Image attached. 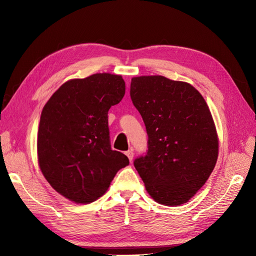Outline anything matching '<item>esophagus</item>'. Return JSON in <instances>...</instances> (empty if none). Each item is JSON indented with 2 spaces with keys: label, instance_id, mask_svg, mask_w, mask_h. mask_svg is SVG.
<instances>
[{
  "label": "esophagus",
  "instance_id": "1",
  "mask_svg": "<svg viewBox=\"0 0 256 256\" xmlns=\"http://www.w3.org/2000/svg\"><path fill=\"white\" fill-rule=\"evenodd\" d=\"M125 154H126V156L128 157L129 161H132V159H134V150H129Z\"/></svg>",
  "mask_w": 256,
  "mask_h": 256
}]
</instances>
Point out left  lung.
<instances>
[{"instance_id": "8db88e82", "label": "left lung", "mask_w": 256, "mask_h": 256, "mask_svg": "<svg viewBox=\"0 0 256 256\" xmlns=\"http://www.w3.org/2000/svg\"><path fill=\"white\" fill-rule=\"evenodd\" d=\"M130 97L148 136V150L134 164L157 203H187L203 187L218 159L210 111L191 84L162 76L131 79Z\"/></svg>"}]
</instances>
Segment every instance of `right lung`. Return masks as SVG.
<instances>
[{
    "label": "right lung",
    "mask_w": 256,
    "mask_h": 256,
    "mask_svg": "<svg viewBox=\"0 0 256 256\" xmlns=\"http://www.w3.org/2000/svg\"><path fill=\"white\" fill-rule=\"evenodd\" d=\"M122 76L95 74L65 82L44 104L37 136L38 164L60 196L76 204L106 192L129 159L112 150L108 111L125 95Z\"/></svg>",
    "instance_id": "right-lung-1"
}]
</instances>
